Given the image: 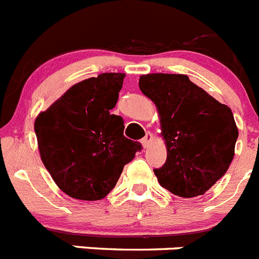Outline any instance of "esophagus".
<instances>
[{
  "mask_svg": "<svg viewBox=\"0 0 259 259\" xmlns=\"http://www.w3.org/2000/svg\"><path fill=\"white\" fill-rule=\"evenodd\" d=\"M152 139H153V137H152V133H146V135H144V138L142 139L141 141V143H142V146L144 147V148H146V147H148L150 146V143L151 142H152Z\"/></svg>",
  "mask_w": 259,
  "mask_h": 259,
  "instance_id": "obj_1",
  "label": "esophagus"
}]
</instances>
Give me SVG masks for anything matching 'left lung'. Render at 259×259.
<instances>
[{"mask_svg": "<svg viewBox=\"0 0 259 259\" xmlns=\"http://www.w3.org/2000/svg\"><path fill=\"white\" fill-rule=\"evenodd\" d=\"M139 89L157 108L166 144V161L153 169L158 183L186 199L204 195L234 158L239 130L232 111L186 74H143Z\"/></svg>", "mask_w": 259, "mask_h": 259, "instance_id": "left-lung-1", "label": "left lung"}]
</instances>
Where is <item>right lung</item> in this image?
Listing matches in <instances>:
<instances>
[{"mask_svg": "<svg viewBox=\"0 0 259 259\" xmlns=\"http://www.w3.org/2000/svg\"><path fill=\"white\" fill-rule=\"evenodd\" d=\"M125 73H102L69 88L34 121L41 160L58 187L77 200L106 197L142 150L111 115Z\"/></svg>", "mask_w": 259, "mask_h": 259, "instance_id": "add662e5", "label": "right lung"}]
</instances>
